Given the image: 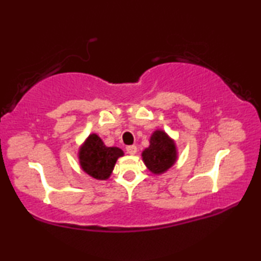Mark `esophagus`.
I'll return each instance as SVG.
<instances>
[{
    "label": "esophagus",
    "mask_w": 261,
    "mask_h": 261,
    "mask_svg": "<svg viewBox=\"0 0 261 261\" xmlns=\"http://www.w3.org/2000/svg\"><path fill=\"white\" fill-rule=\"evenodd\" d=\"M126 152L131 154V155H135V154L137 153V147L135 146V145H130V146H126Z\"/></svg>",
    "instance_id": "34e87169"
}]
</instances>
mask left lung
Here are the masks:
<instances>
[{
    "instance_id": "obj_1",
    "label": "left lung",
    "mask_w": 261,
    "mask_h": 261,
    "mask_svg": "<svg viewBox=\"0 0 261 261\" xmlns=\"http://www.w3.org/2000/svg\"><path fill=\"white\" fill-rule=\"evenodd\" d=\"M141 156L147 169L153 174L161 175L166 173L177 160L175 141L165 131H154L149 139V146L144 149Z\"/></svg>"
}]
</instances>
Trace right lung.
<instances>
[{
	"instance_id": "right-lung-1",
	"label": "right lung",
	"mask_w": 261,
	"mask_h": 261,
	"mask_svg": "<svg viewBox=\"0 0 261 261\" xmlns=\"http://www.w3.org/2000/svg\"><path fill=\"white\" fill-rule=\"evenodd\" d=\"M124 155L118 147H107L98 135L92 134L79 148L82 169L95 179L105 180L112 175L117 159Z\"/></svg>"
}]
</instances>
